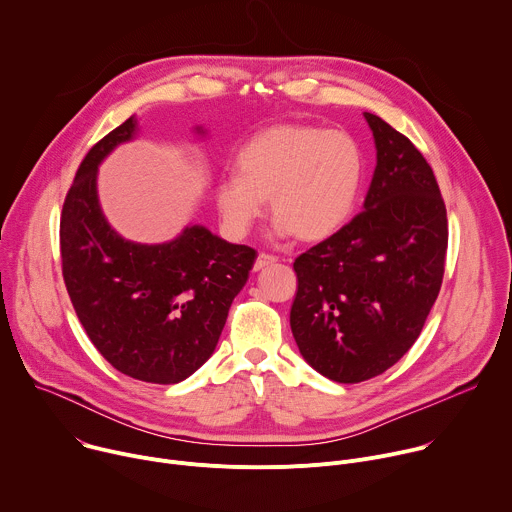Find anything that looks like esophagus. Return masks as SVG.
I'll list each match as a JSON object with an SVG mask.
<instances>
[{
    "instance_id": "obj_1",
    "label": "esophagus",
    "mask_w": 512,
    "mask_h": 512,
    "mask_svg": "<svg viewBox=\"0 0 512 512\" xmlns=\"http://www.w3.org/2000/svg\"><path fill=\"white\" fill-rule=\"evenodd\" d=\"M275 261H277V257L267 255V253H261V255L255 259V263H253V271H261V269H265L267 265H273Z\"/></svg>"
}]
</instances>
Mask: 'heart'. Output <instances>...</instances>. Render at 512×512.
Segmentation results:
<instances>
[{
  "label": "heart",
  "instance_id": "heart-1",
  "mask_svg": "<svg viewBox=\"0 0 512 512\" xmlns=\"http://www.w3.org/2000/svg\"><path fill=\"white\" fill-rule=\"evenodd\" d=\"M237 174L214 186V202L231 237H245L267 198L275 237L322 241L354 212L364 160L344 131L281 123L249 137L235 154Z\"/></svg>",
  "mask_w": 512,
  "mask_h": 512
}]
</instances>
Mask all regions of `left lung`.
Here are the masks:
<instances>
[{"instance_id": "1", "label": "left lung", "mask_w": 512, "mask_h": 512, "mask_svg": "<svg viewBox=\"0 0 512 512\" xmlns=\"http://www.w3.org/2000/svg\"><path fill=\"white\" fill-rule=\"evenodd\" d=\"M364 119L377 166L362 212L294 263L291 332L310 367L336 383L373 379L413 346L440 294L448 249L433 170L387 121Z\"/></svg>"}]
</instances>
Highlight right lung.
Listing matches in <instances>:
<instances>
[{
  "mask_svg": "<svg viewBox=\"0 0 512 512\" xmlns=\"http://www.w3.org/2000/svg\"><path fill=\"white\" fill-rule=\"evenodd\" d=\"M206 133L194 127V135ZM137 135L131 115L83 160L60 216L62 275L85 332L113 367L137 381L172 385L212 356L257 253L202 225L152 245L121 237L103 214L97 174Z\"/></svg>",
  "mask_w": 512,
  "mask_h": 512,
  "instance_id": "1",
  "label": "right lung"
}]
</instances>
